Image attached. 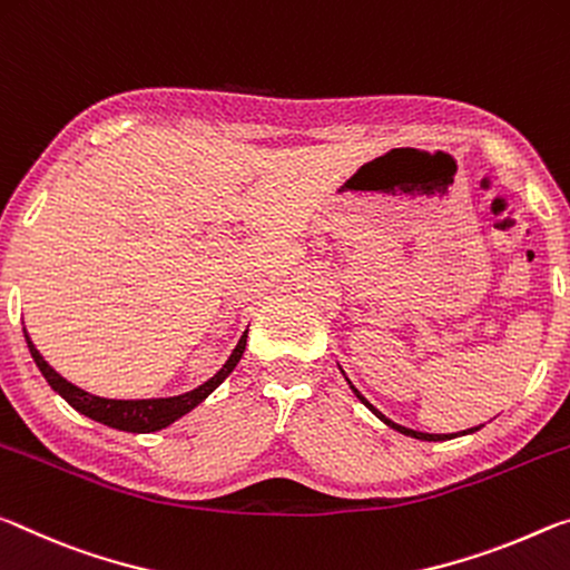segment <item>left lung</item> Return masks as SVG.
<instances>
[{
  "label": "left lung",
  "instance_id": "1",
  "mask_svg": "<svg viewBox=\"0 0 570 570\" xmlns=\"http://www.w3.org/2000/svg\"><path fill=\"white\" fill-rule=\"evenodd\" d=\"M351 389H353V386H351ZM353 391H356V389H353ZM356 396L363 401V404H366V406L371 409L373 414H376V416L381 419V422H386L391 429H396V432H401V434H406V436H414V440H424V442H444V440H454V434H424V432H414V429L399 426V424L391 422V419H386V416L381 414V412H376V409H373V406L368 404V401L358 394V391H356ZM478 429H480V426H474V429H470V432H478Z\"/></svg>",
  "mask_w": 570,
  "mask_h": 570
}]
</instances>
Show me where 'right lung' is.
<instances>
[{
  "mask_svg": "<svg viewBox=\"0 0 570 570\" xmlns=\"http://www.w3.org/2000/svg\"><path fill=\"white\" fill-rule=\"evenodd\" d=\"M27 346H30L32 358L37 363V368L42 371V376L48 379V384L58 391V394L68 401L72 409H78L80 414H86L90 419H96L100 424H108L114 429H124V432H156V429L169 426L176 419L184 416L186 412H191L199 401L207 399L214 389H217L224 379L229 376L232 368L237 366L242 353H245L247 346V333L242 335L237 348L232 351L229 361L214 373V376L202 384L199 389L189 391V394L181 396H171V399H138V401H124V399H102V396H92L88 391H82L78 386H72L70 381H65L58 371H55L48 361L40 356V351L32 346L30 335H24Z\"/></svg>",
  "mask_w": 570,
  "mask_h": 570,
  "instance_id": "obj_1",
  "label": "right lung"
}]
</instances>
